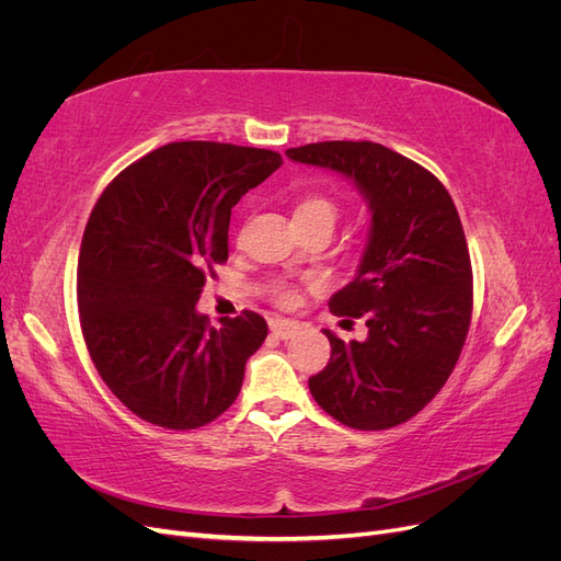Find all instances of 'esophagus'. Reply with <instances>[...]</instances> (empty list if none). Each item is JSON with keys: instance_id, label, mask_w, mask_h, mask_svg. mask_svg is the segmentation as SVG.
Returning a JSON list of instances; mask_svg holds the SVG:
<instances>
[{"instance_id": "34e87169", "label": "esophagus", "mask_w": 561, "mask_h": 561, "mask_svg": "<svg viewBox=\"0 0 561 561\" xmlns=\"http://www.w3.org/2000/svg\"><path fill=\"white\" fill-rule=\"evenodd\" d=\"M268 328H271V332H274L280 339H290L299 330V325H297L295 320H285V318H271L268 320Z\"/></svg>"}]
</instances>
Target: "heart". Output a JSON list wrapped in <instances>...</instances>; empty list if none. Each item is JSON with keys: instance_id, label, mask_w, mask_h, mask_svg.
<instances>
[{"instance_id": "1", "label": "heart", "mask_w": 561, "mask_h": 561, "mask_svg": "<svg viewBox=\"0 0 561 561\" xmlns=\"http://www.w3.org/2000/svg\"><path fill=\"white\" fill-rule=\"evenodd\" d=\"M336 215H339V208L336 203L330 198V196H322V194H309L304 196L297 206H295V219L297 225H309V222H328L334 227L336 222ZM271 295H274V299L278 304H283V307H293V304L297 301L299 293L297 287L293 283L287 280H276L274 283V290H271Z\"/></svg>"}]
</instances>
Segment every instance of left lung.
<instances>
[{
    "label": "left lung",
    "mask_w": 561,
    "mask_h": 561,
    "mask_svg": "<svg viewBox=\"0 0 561 561\" xmlns=\"http://www.w3.org/2000/svg\"><path fill=\"white\" fill-rule=\"evenodd\" d=\"M353 180L369 203L363 262L330 299L334 316L363 318L365 342L330 330L332 355L309 379L313 400L358 431L416 416L449 379L472 316V266L454 201L426 168L369 140H332L285 151Z\"/></svg>",
    "instance_id": "1"
}]
</instances>
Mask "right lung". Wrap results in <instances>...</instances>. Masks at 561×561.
<instances>
[{
  "mask_svg": "<svg viewBox=\"0 0 561 561\" xmlns=\"http://www.w3.org/2000/svg\"><path fill=\"white\" fill-rule=\"evenodd\" d=\"M280 163L271 149L171 142L124 168L93 206L77 268L83 342L142 421L194 431L239 398L266 320L243 311L210 328L196 301L229 257L231 208Z\"/></svg>",
  "mask_w": 561,
  "mask_h": 561,
  "instance_id": "1",
  "label": "right lung"
}]
</instances>
